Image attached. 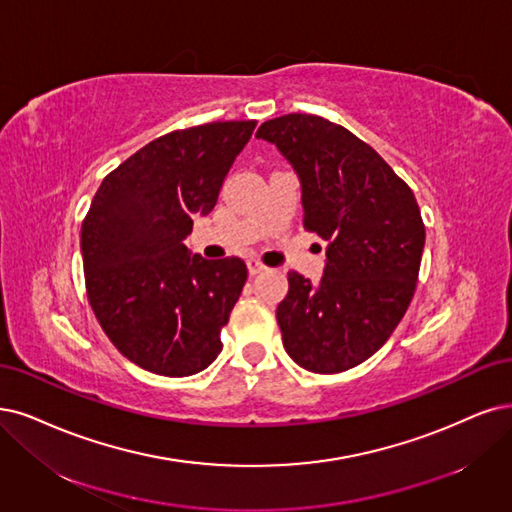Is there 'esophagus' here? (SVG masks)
Listing matches in <instances>:
<instances>
[{"mask_svg": "<svg viewBox=\"0 0 512 512\" xmlns=\"http://www.w3.org/2000/svg\"><path fill=\"white\" fill-rule=\"evenodd\" d=\"M268 268L263 266V263L259 261V259H249V274L251 276H257V274H261V272H266Z\"/></svg>", "mask_w": 512, "mask_h": 512, "instance_id": "esophagus-1", "label": "esophagus"}]
</instances>
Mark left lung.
Listing matches in <instances>:
<instances>
[{
  "mask_svg": "<svg viewBox=\"0 0 512 512\" xmlns=\"http://www.w3.org/2000/svg\"><path fill=\"white\" fill-rule=\"evenodd\" d=\"M257 139L291 162L304 227L329 242L318 285L289 272L276 310L282 344L308 371H348L388 342L411 304L426 240L420 206L371 145L325 118L289 113L263 122Z\"/></svg>",
  "mask_w": 512,
  "mask_h": 512,
  "instance_id": "left-lung-1",
  "label": "left lung"
}]
</instances>
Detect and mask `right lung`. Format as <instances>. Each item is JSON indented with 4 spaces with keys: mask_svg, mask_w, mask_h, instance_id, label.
I'll list each match as a JSON object with an SVG mask.
<instances>
[{
    "mask_svg": "<svg viewBox=\"0 0 512 512\" xmlns=\"http://www.w3.org/2000/svg\"><path fill=\"white\" fill-rule=\"evenodd\" d=\"M257 122H208L158 137L103 179L82 223L86 293L130 363L185 377L221 352V329L246 282L238 257L187 251Z\"/></svg>",
    "mask_w": 512,
    "mask_h": 512,
    "instance_id": "1",
    "label": "right lung"
}]
</instances>
